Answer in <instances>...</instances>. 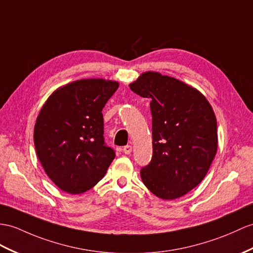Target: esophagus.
Masks as SVG:
<instances>
[{
  "mask_svg": "<svg viewBox=\"0 0 253 253\" xmlns=\"http://www.w3.org/2000/svg\"><path fill=\"white\" fill-rule=\"evenodd\" d=\"M122 151H123V153H126V155H130V153L132 152V146L131 145L125 146V147H123Z\"/></svg>",
  "mask_w": 253,
  "mask_h": 253,
  "instance_id": "1",
  "label": "esophagus"
}]
</instances>
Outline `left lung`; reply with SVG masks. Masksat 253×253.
<instances>
[{
	"mask_svg": "<svg viewBox=\"0 0 253 253\" xmlns=\"http://www.w3.org/2000/svg\"><path fill=\"white\" fill-rule=\"evenodd\" d=\"M130 89L151 98L152 159L141 180L160 199L181 198L204 179L217 153L213 109L199 90L158 72L143 73Z\"/></svg>",
	"mask_w": 253,
	"mask_h": 253,
	"instance_id": "1",
	"label": "left lung"
}]
</instances>
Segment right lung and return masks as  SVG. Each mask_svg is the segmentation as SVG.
<instances>
[{
    "label": "right lung",
    "mask_w": 253,
    "mask_h": 253,
    "mask_svg": "<svg viewBox=\"0 0 253 253\" xmlns=\"http://www.w3.org/2000/svg\"><path fill=\"white\" fill-rule=\"evenodd\" d=\"M119 83L80 79L52 92L36 118V155L53 183L84 193L105 176L115 151L104 141L102 109Z\"/></svg>",
    "instance_id": "obj_1"
}]
</instances>
